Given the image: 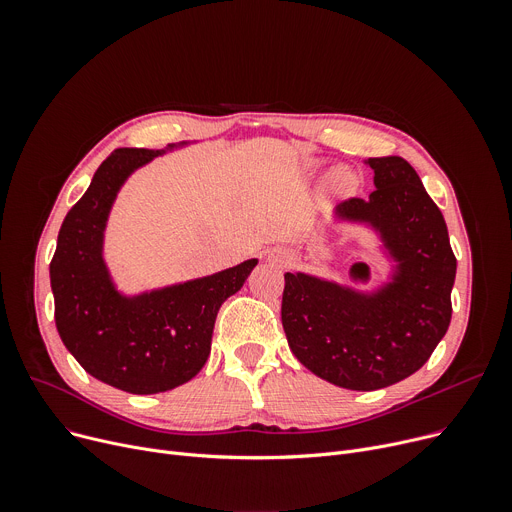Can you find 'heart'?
Returning <instances> with one entry per match:
<instances>
[{"label":"heart","instance_id":"1","mask_svg":"<svg viewBox=\"0 0 512 512\" xmlns=\"http://www.w3.org/2000/svg\"><path fill=\"white\" fill-rule=\"evenodd\" d=\"M355 184H357L355 176H353L351 172H348V170H344V168L334 170L332 176H330V186L334 188L336 193H340V195H344V193H348V191H353Z\"/></svg>","mask_w":512,"mask_h":512}]
</instances>
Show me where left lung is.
<instances>
[{"instance_id": "left-lung-1", "label": "left lung", "mask_w": 512, "mask_h": 512, "mask_svg": "<svg viewBox=\"0 0 512 512\" xmlns=\"http://www.w3.org/2000/svg\"><path fill=\"white\" fill-rule=\"evenodd\" d=\"M375 191L340 203L336 222L375 232L392 263L371 290L305 272L284 274L282 326L292 355L346 390H380L409 378L444 338L456 259L444 215L407 159L371 157Z\"/></svg>"}]
</instances>
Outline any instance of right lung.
<instances>
[{
    "label": "right lung",
    "instance_id": "obj_1",
    "mask_svg": "<svg viewBox=\"0 0 512 512\" xmlns=\"http://www.w3.org/2000/svg\"><path fill=\"white\" fill-rule=\"evenodd\" d=\"M116 149L68 211L49 263L56 326L70 355L103 384L157 394L193 380L211 351L222 303L238 292L257 259L218 274L124 294L103 257L105 228L124 182L157 155L186 147Z\"/></svg>",
    "mask_w": 512,
    "mask_h": 512
}]
</instances>
